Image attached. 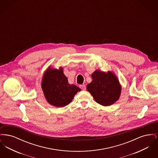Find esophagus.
I'll list each match as a JSON object with an SVG mask.
<instances>
[{"label":"esophagus","instance_id":"esophagus-1","mask_svg":"<svg viewBox=\"0 0 158 158\" xmlns=\"http://www.w3.org/2000/svg\"><path fill=\"white\" fill-rule=\"evenodd\" d=\"M80 88H81L82 90H85V89H86V86H85V85H84V84L80 85Z\"/></svg>","mask_w":158,"mask_h":158}]
</instances>
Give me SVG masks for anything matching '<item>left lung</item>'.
Listing matches in <instances>:
<instances>
[{
  "mask_svg": "<svg viewBox=\"0 0 158 158\" xmlns=\"http://www.w3.org/2000/svg\"><path fill=\"white\" fill-rule=\"evenodd\" d=\"M92 81L86 89L95 100L103 106H110L118 100L121 86L117 76L111 71L107 73L96 70L92 73Z\"/></svg>",
  "mask_w": 158,
  "mask_h": 158,
  "instance_id": "left-lung-1",
  "label": "left lung"
}]
</instances>
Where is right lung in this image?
Segmentation results:
<instances>
[{"instance_id": "add662e5", "label": "right lung", "mask_w": 158, "mask_h": 158, "mask_svg": "<svg viewBox=\"0 0 158 158\" xmlns=\"http://www.w3.org/2000/svg\"><path fill=\"white\" fill-rule=\"evenodd\" d=\"M41 88L47 101L56 107L69 104L77 92L81 89L68 82L63 68L53 69L49 66L43 76Z\"/></svg>"}]
</instances>
